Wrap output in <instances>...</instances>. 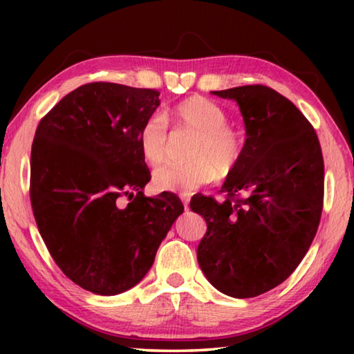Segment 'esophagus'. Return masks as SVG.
<instances>
[{"mask_svg": "<svg viewBox=\"0 0 354 354\" xmlns=\"http://www.w3.org/2000/svg\"><path fill=\"white\" fill-rule=\"evenodd\" d=\"M179 198H181L184 207H189V201H190V194H179Z\"/></svg>", "mask_w": 354, "mask_h": 354, "instance_id": "obj_1", "label": "esophagus"}]
</instances>
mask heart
<instances>
[{"label":"heart","mask_w":354,"mask_h":354,"mask_svg":"<svg viewBox=\"0 0 354 354\" xmlns=\"http://www.w3.org/2000/svg\"><path fill=\"white\" fill-rule=\"evenodd\" d=\"M192 133L185 149V162L167 164L153 173V187L159 192L187 194L212 183L220 175L236 169L245 148L241 131L227 123V112L220 104L194 95L173 104L164 118H147L137 133V147L142 159L159 165L170 151L169 127Z\"/></svg>","instance_id":"1"}]
</instances>
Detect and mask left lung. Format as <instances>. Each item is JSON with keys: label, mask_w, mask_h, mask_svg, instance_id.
I'll return each instance as SVG.
<instances>
[{"label": "left lung", "mask_w": 354, "mask_h": 354, "mask_svg": "<svg viewBox=\"0 0 354 354\" xmlns=\"http://www.w3.org/2000/svg\"><path fill=\"white\" fill-rule=\"evenodd\" d=\"M236 100L247 128L243 154L221 187L190 209L207 230L196 250L215 289L251 298L283 283L303 261L320 223L325 165L319 137L298 107L262 84L214 92Z\"/></svg>", "instance_id": "1"}]
</instances>
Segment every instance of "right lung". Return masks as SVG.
Returning <instances> with one entry per match:
<instances>
[{
	"label": "right lung",
	"mask_w": 354,
	"mask_h": 354,
	"mask_svg": "<svg viewBox=\"0 0 354 354\" xmlns=\"http://www.w3.org/2000/svg\"><path fill=\"white\" fill-rule=\"evenodd\" d=\"M159 104L154 88L88 82L65 95L35 129V223L65 277L97 295L139 283L184 211L171 192H142L151 175L137 133Z\"/></svg>",
	"instance_id": "obj_1"
}]
</instances>
